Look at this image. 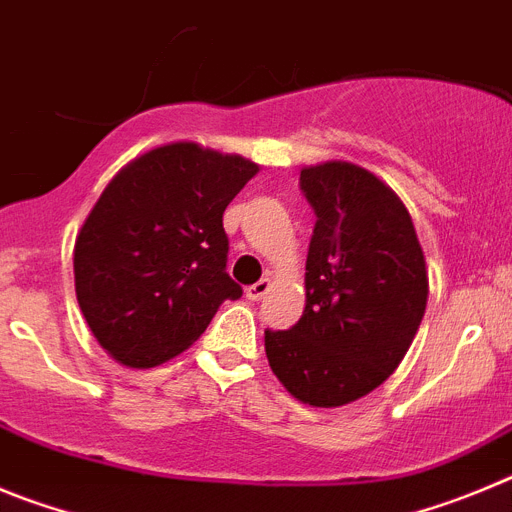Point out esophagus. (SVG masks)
I'll return each mask as SVG.
<instances>
[{"mask_svg":"<svg viewBox=\"0 0 512 512\" xmlns=\"http://www.w3.org/2000/svg\"><path fill=\"white\" fill-rule=\"evenodd\" d=\"M270 278H262V280H257L255 285H250V288H247V298H250V301H260V298H265L267 296V290H270Z\"/></svg>","mask_w":512,"mask_h":512,"instance_id":"1","label":"esophagus"}]
</instances>
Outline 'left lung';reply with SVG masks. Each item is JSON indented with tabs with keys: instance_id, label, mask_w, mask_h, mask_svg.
I'll return each mask as SVG.
<instances>
[{
	"instance_id": "1",
	"label": "left lung",
	"mask_w": 512,
	"mask_h": 512,
	"mask_svg": "<svg viewBox=\"0 0 512 512\" xmlns=\"http://www.w3.org/2000/svg\"><path fill=\"white\" fill-rule=\"evenodd\" d=\"M316 214L306 308L288 331H265V354L293 398L336 408L372 393L421 326L428 273L398 193L352 163L301 170Z\"/></svg>"
}]
</instances>
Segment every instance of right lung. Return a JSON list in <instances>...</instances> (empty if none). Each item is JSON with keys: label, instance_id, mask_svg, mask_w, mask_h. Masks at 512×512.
Returning <instances> with one entry per match:
<instances>
[{"label": "right lung", "instance_id": "add662e5", "mask_svg": "<svg viewBox=\"0 0 512 512\" xmlns=\"http://www.w3.org/2000/svg\"><path fill=\"white\" fill-rule=\"evenodd\" d=\"M196 142L155 147L109 181L73 247L76 298L96 342L127 367L191 347L227 298L222 216L257 173Z\"/></svg>", "mask_w": 512, "mask_h": 512}]
</instances>
